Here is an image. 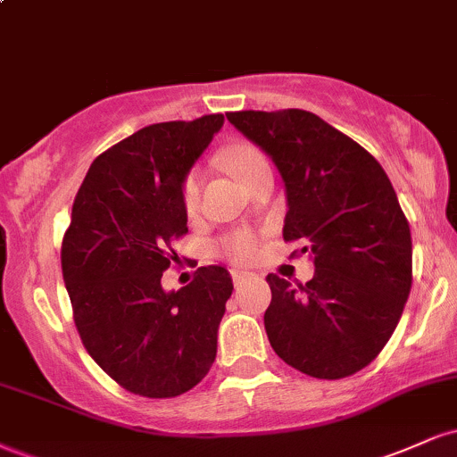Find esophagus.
<instances>
[{"label":"esophagus","mask_w":457,"mask_h":457,"mask_svg":"<svg viewBox=\"0 0 457 457\" xmlns=\"http://www.w3.org/2000/svg\"><path fill=\"white\" fill-rule=\"evenodd\" d=\"M255 275H251V272H245V270H232V281L236 287H240L243 283H246L249 279H253Z\"/></svg>","instance_id":"esophagus-1"}]
</instances>
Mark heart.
Listing matches in <instances>:
<instances>
[{"instance_id": "b5f03b06", "label": "heart", "mask_w": 457, "mask_h": 457, "mask_svg": "<svg viewBox=\"0 0 457 457\" xmlns=\"http://www.w3.org/2000/svg\"><path fill=\"white\" fill-rule=\"evenodd\" d=\"M225 165L232 174L238 178L240 182L246 187L260 171L270 170L269 161L262 154L260 148H255L249 141H236L229 145L223 154ZM199 193H202V178L199 171H191L182 182V208L187 214H193L199 206ZM217 251L225 255L228 260L236 262V264H246L258 255V234L249 228H240L223 236L219 240Z\"/></svg>"}]
</instances>
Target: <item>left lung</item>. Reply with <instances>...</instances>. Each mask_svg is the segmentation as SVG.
Here are the masks:
<instances>
[{
	"label": "left lung",
	"mask_w": 457,
	"mask_h": 457,
	"mask_svg": "<svg viewBox=\"0 0 457 457\" xmlns=\"http://www.w3.org/2000/svg\"><path fill=\"white\" fill-rule=\"evenodd\" d=\"M228 120L277 165L287 197L283 240H301L316 266L305 286L266 277L272 350L312 378L353 376L389 342L412 286L411 228L389 176L312 112H232Z\"/></svg>",
	"instance_id": "obj_1"
}]
</instances>
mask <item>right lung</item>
Instances as JSON below:
<instances>
[{
	"instance_id": "obj_1",
	"label": "right lung",
	"mask_w": 457,
	"mask_h": 457,
	"mask_svg": "<svg viewBox=\"0 0 457 457\" xmlns=\"http://www.w3.org/2000/svg\"><path fill=\"white\" fill-rule=\"evenodd\" d=\"M223 127L211 113L137 130L96 156L62 240V275L83 345L120 386L176 397L208 374L232 296L223 266L165 292L162 272L188 232L182 182Z\"/></svg>"
}]
</instances>
